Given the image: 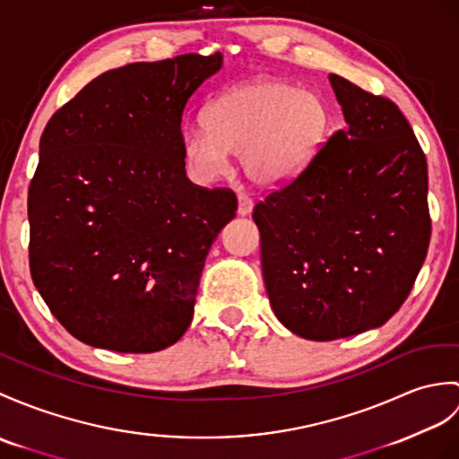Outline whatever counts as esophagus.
I'll return each mask as SVG.
<instances>
[{
    "mask_svg": "<svg viewBox=\"0 0 459 459\" xmlns=\"http://www.w3.org/2000/svg\"><path fill=\"white\" fill-rule=\"evenodd\" d=\"M252 207H254V201L250 199V197H247V195H238V209H237V212L240 217H244V215H250L252 212Z\"/></svg>",
    "mask_w": 459,
    "mask_h": 459,
    "instance_id": "esophagus-1",
    "label": "esophagus"
}]
</instances>
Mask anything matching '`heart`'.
I'll use <instances>...</instances> for the list:
<instances>
[{
	"mask_svg": "<svg viewBox=\"0 0 459 459\" xmlns=\"http://www.w3.org/2000/svg\"><path fill=\"white\" fill-rule=\"evenodd\" d=\"M330 115L321 93L275 78L234 85L211 105L207 126L181 133L186 164L197 179L227 172L229 152L260 186H278L297 176L321 151Z\"/></svg>",
	"mask_w": 459,
	"mask_h": 459,
	"instance_id": "1",
	"label": "heart"
}]
</instances>
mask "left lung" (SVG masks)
<instances>
[{
  "label": "left lung",
  "instance_id": "1",
  "mask_svg": "<svg viewBox=\"0 0 459 459\" xmlns=\"http://www.w3.org/2000/svg\"><path fill=\"white\" fill-rule=\"evenodd\" d=\"M346 129L260 201L265 291L293 334L326 342L385 325L430 242L429 169L391 100L330 74Z\"/></svg>",
  "mask_w": 459,
  "mask_h": 459
}]
</instances>
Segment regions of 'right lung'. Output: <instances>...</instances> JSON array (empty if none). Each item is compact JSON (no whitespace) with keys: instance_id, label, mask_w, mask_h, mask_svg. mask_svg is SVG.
Instances as JSON below:
<instances>
[{"instance_id":"right-lung-1","label":"right lung","mask_w":459,"mask_h":459,"mask_svg":"<svg viewBox=\"0 0 459 459\" xmlns=\"http://www.w3.org/2000/svg\"><path fill=\"white\" fill-rule=\"evenodd\" d=\"M221 66V52L126 64L91 80L42 131L29 265L80 342L151 354L191 325L205 258L237 195L187 179L181 115Z\"/></svg>"}]
</instances>
